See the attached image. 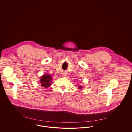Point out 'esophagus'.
Returning a JSON list of instances; mask_svg holds the SVG:
<instances>
[{"label":"esophagus","mask_w":132,"mask_h":132,"mask_svg":"<svg viewBox=\"0 0 132 132\" xmlns=\"http://www.w3.org/2000/svg\"><path fill=\"white\" fill-rule=\"evenodd\" d=\"M64 76V75H63V76Z\"/></svg>","instance_id":"esophagus-1"}]
</instances>
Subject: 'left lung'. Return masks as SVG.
<instances>
[{"mask_svg":"<svg viewBox=\"0 0 132 132\" xmlns=\"http://www.w3.org/2000/svg\"><path fill=\"white\" fill-rule=\"evenodd\" d=\"M79 89H82V87H81V86H79Z\"/></svg>","mask_w":132,"mask_h":132,"instance_id":"1","label":"left lung"}]
</instances>
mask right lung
Segmentation results:
<instances>
[{
    "label": "right lung",
    "instance_id": "1",
    "mask_svg": "<svg viewBox=\"0 0 132 132\" xmlns=\"http://www.w3.org/2000/svg\"><path fill=\"white\" fill-rule=\"evenodd\" d=\"M52 81V80L51 76L50 74H44V75L42 76L40 79V82L42 86L45 88L49 87L51 84Z\"/></svg>",
    "mask_w": 132,
    "mask_h": 132
}]
</instances>
